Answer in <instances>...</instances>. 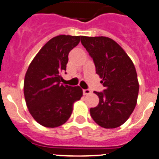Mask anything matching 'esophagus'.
Here are the masks:
<instances>
[{
	"mask_svg": "<svg viewBox=\"0 0 159 159\" xmlns=\"http://www.w3.org/2000/svg\"><path fill=\"white\" fill-rule=\"evenodd\" d=\"M91 93V91L89 89H83V94L84 95H89Z\"/></svg>",
	"mask_w": 159,
	"mask_h": 159,
	"instance_id": "esophagus-1",
	"label": "esophagus"
}]
</instances>
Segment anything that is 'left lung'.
<instances>
[{
	"label": "left lung",
	"mask_w": 159,
	"mask_h": 159,
	"mask_svg": "<svg viewBox=\"0 0 159 159\" xmlns=\"http://www.w3.org/2000/svg\"><path fill=\"white\" fill-rule=\"evenodd\" d=\"M81 42L93 60L96 72L105 87L103 92H94L99 104L90 108L91 117L102 128H118L127 121L136 105L139 85L135 66L111 39L81 36Z\"/></svg>",
	"instance_id": "left-lung-1"
}]
</instances>
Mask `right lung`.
Here are the masks:
<instances>
[{"mask_svg":"<svg viewBox=\"0 0 159 159\" xmlns=\"http://www.w3.org/2000/svg\"><path fill=\"white\" fill-rule=\"evenodd\" d=\"M81 36L61 35L50 39L28 66L24 83L27 107L35 120L56 128L68 120L73 104L82 97L79 86L63 85L61 74L66 70L68 55Z\"/></svg>","mask_w":159,"mask_h":159,"instance_id":"1","label":"right lung"}]
</instances>
